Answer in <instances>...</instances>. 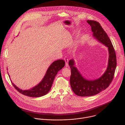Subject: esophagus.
I'll list each match as a JSON object with an SVG mask.
<instances>
[{"label":"esophagus","instance_id":"1","mask_svg":"<svg viewBox=\"0 0 125 125\" xmlns=\"http://www.w3.org/2000/svg\"><path fill=\"white\" fill-rule=\"evenodd\" d=\"M64 59L65 61V63H66V67H69V64H68V62H69V60H68V59L67 58V57H65L64 58Z\"/></svg>","mask_w":125,"mask_h":125}]
</instances>
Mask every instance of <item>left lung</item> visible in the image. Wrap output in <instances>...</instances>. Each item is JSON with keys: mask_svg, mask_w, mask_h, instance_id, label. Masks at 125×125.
Listing matches in <instances>:
<instances>
[{"mask_svg": "<svg viewBox=\"0 0 125 125\" xmlns=\"http://www.w3.org/2000/svg\"><path fill=\"white\" fill-rule=\"evenodd\" d=\"M87 22L91 26L93 37L108 47L109 59L107 68L104 74L94 80H88L84 78L75 67L74 60H70L69 65L71 70L70 80L71 86L73 92L80 96L94 95L107 88L113 79L117 65L116 52L107 34L98 22L87 20Z\"/></svg>", "mask_w": 125, "mask_h": 125, "instance_id": "1", "label": "left lung"}]
</instances>
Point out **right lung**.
Segmentation results:
<instances>
[{
	"mask_svg": "<svg viewBox=\"0 0 125 125\" xmlns=\"http://www.w3.org/2000/svg\"><path fill=\"white\" fill-rule=\"evenodd\" d=\"M65 65V61L62 59L53 62L48 68L42 81L38 85L30 90L23 91L16 86L11 82L12 83L16 90L23 95L32 97L42 96L49 92L55 76L57 75L58 71L64 67Z\"/></svg>",
	"mask_w": 125,
	"mask_h": 125,
	"instance_id": "1",
	"label": "right lung"
}]
</instances>
